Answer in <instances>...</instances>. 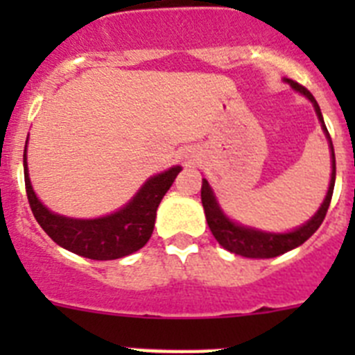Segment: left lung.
<instances>
[{
	"instance_id": "8db88e82",
	"label": "left lung",
	"mask_w": 355,
	"mask_h": 355,
	"mask_svg": "<svg viewBox=\"0 0 355 355\" xmlns=\"http://www.w3.org/2000/svg\"><path fill=\"white\" fill-rule=\"evenodd\" d=\"M286 83H290V87L293 90H297L299 94H302L304 97H307L309 101L313 103V108L316 112V117H318L320 124H322V130L325 133V139L329 142V149H331V181H329V190L327 196H325L324 202L318 208V211L306 222L300 227L293 229V231H288V233H268V231H259L256 227H249V225H241L238 222L231 220L224 211H222L218 200H216L215 193H213L211 187L206 180H202V188H200V200H202V208L206 213V220H208L209 231L213 233L215 240L224 247L229 252L238 254V256H243V258H254V259H268L275 258V256H281V254L288 252V250L295 249V247L302 245L307 238H311L315 234L316 229L322 225L325 218V213H327L329 205H331L332 199V190H334V181H336V158H334V147H332L331 135H329L327 128H325L324 117H322V112H320V106L316 103V99L313 97V94L307 89H304L302 85L295 83L291 80H284Z\"/></svg>"
}]
</instances>
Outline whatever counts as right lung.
Here are the masks:
<instances>
[{"label": "right lung", "instance_id": "add662e5", "mask_svg": "<svg viewBox=\"0 0 355 355\" xmlns=\"http://www.w3.org/2000/svg\"><path fill=\"white\" fill-rule=\"evenodd\" d=\"M23 165L28 202L40 227L64 249L97 261L124 258L146 245L155 229L156 209L174 183L175 175L181 172L180 165H175L149 178L128 205L110 215L99 218H71L46 208L33 192L28 174L26 146Z\"/></svg>", "mask_w": 355, "mask_h": 355}]
</instances>
